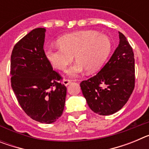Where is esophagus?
Returning <instances> with one entry per match:
<instances>
[{
  "label": "esophagus",
  "instance_id": "34e87169",
  "mask_svg": "<svg viewBox=\"0 0 149 149\" xmlns=\"http://www.w3.org/2000/svg\"><path fill=\"white\" fill-rule=\"evenodd\" d=\"M72 82V81H70V80H68V79H65V80H63V84L65 85V86H68V84H70V83Z\"/></svg>",
  "mask_w": 149,
  "mask_h": 149
}]
</instances>
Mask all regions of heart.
Masks as SVG:
<instances>
[{"label": "heart", "mask_w": 149, "mask_h": 149, "mask_svg": "<svg viewBox=\"0 0 149 149\" xmlns=\"http://www.w3.org/2000/svg\"><path fill=\"white\" fill-rule=\"evenodd\" d=\"M57 48L46 46V60L56 70H65L72 61L76 62L67 69L70 77H77L86 70L88 73L98 71L112 50V42L107 35L94 30H81L65 34L56 41Z\"/></svg>", "instance_id": "heart-1"}]
</instances>
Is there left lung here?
I'll list each match as a JSON object with an SVG mask.
<instances>
[{"instance_id":"obj_1","label":"left lung","mask_w":149,"mask_h":149,"mask_svg":"<svg viewBox=\"0 0 149 149\" xmlns=\"http://www.w3.org/2000/svg\"><path fill=\"white\" fill-rule=\"evenodd\" d=\"M119 34V45L106 65L80 84L89 108L98 115H111L121 110L134 89V52L125 36Z\"/></svg>"}]
</instances>
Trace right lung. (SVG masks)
I'll return each instance as SVG.
<instances>
[{"label": "right lung", "instance_id": "obj_1", "mask_svg": "<svg viewBox=\"0 0 149 149\" xmlns=\"http://www.w3.org/2000/svg\"><path fill=\"white\" fill-rule=\"evenodd\" d=\"M45 28H36L16 43L11 55V86L27 116L41 123L56 122L63 114L66 87L44 54Z\"/></svg>", "mask_w": 149, "mask_h": 149}]
</instances>
